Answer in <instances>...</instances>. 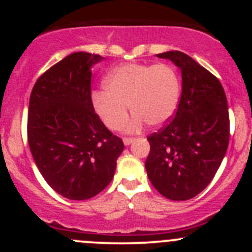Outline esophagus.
I'll use <instances>...</instances> for the list:
<instances>
[{
	"mask_svg": "<svg viewBox=\"0 0 252 252\" xmlns=\"http://www.w3.org/2000/svg\"><path fill=\"white\" fill-rule=\"evenodd\" d=\"M134 140H135L134 138H124L123 142H124V145H126V146H128V145H130Z\"/></svg>",
	"mask_w": 252,
	"mask_h": 252,
	"instance_id": "esophagus-1",
	"label": "esophagus"
}]
</instances>
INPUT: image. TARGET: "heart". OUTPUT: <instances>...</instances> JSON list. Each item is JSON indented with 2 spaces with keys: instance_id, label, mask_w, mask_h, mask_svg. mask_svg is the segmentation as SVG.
<instances>
[{
  "instance_id": "heart-1",
  "label": "heart",
  "mask_w": 252,
  "mask_h": 252,
  "mask_svg": "<svg viewBox=\"0 0 252 252\" xmlns=\"http://www.w3.org/2000/svg\"><path fill=\"white\" fill-rule=\"evenodd\" d=\"M179 80L168 64L128 63L112 69L103 80V91L93 94L96 114L111 130H118L134 118L128 130L140 129L146 122L158 126L173 117L179 101Z\"/></svg>"
}]
</instances>
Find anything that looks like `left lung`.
<instances>
[{
  "mask_svg": "<svg viewBox=\"0 0 252 252\" xmlns=\"http://www.w3.org/2000/svg\"><path fill=\"white\" fill-rule=\"evenodd\" d=\"M182 70V96L173 121L147 136L145 162L155 189L174 201L192 199L217 173L229 142V113L222 84L180 51L157 55Z\"/></svg>",
  "mask_w": 252,
  "mask_h": 252,
  "instance_id": "obj_1",
  "label": "left lung"
}]
</instances>
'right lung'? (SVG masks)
<instances>
[{
    "label": "right lung",
    "instance_id": "add662e5",
    "mask_svg": "<svg viewBox=\"0 0 252 252\" xmlns=\"http://www.w3.org/2000/svg\"><path fill=\"white\" fill-rule=\"evenodd\" d=\"M105 58L67 56L35 83L28 112V141L47 184L69 200H88L111 183L124 149L95 113L91 67Z\"/></svg>",
    "mask_w": 252,
    "mask_h": 252
}]
</instances>
